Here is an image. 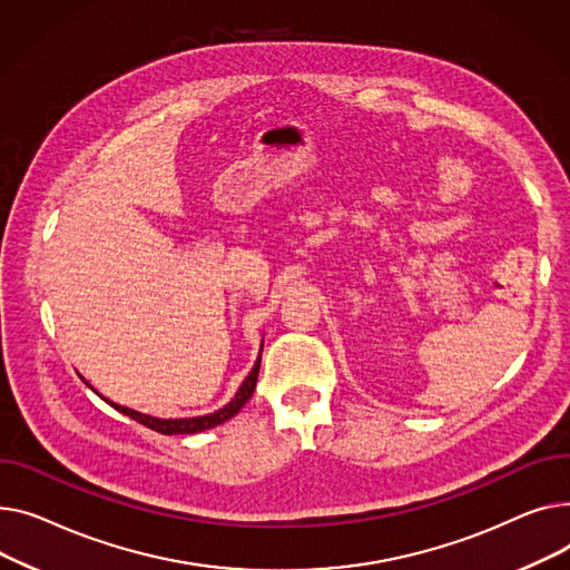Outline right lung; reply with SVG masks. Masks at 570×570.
I'll return each instance as SVG.
<instances>
[{
	"instance_id": "right-lung-1",
	"label": "right lung",
	"mask_w": 570,
	"mask_h": 570,
	"mask_svg": "<svg viewBox=\"0 0 570 570\" xmlns=\"http://www.w3.org/2000/svg\"><path fill=\"white\" fill-rule=\"evenodd\" d=\"M259 361H262V352H259V356H257V361H255V365H253V371H250L248 377L244 380L242 389L237 391V395H234L223 410H218V412H214V414H207V416H195V419H154V416L140 414V412H136V410H128V407L115 405V403H110V405H112L115 410H119L121 414L130 416L132 421H138V423L147 425V428H151V430H156V432H160V434H195V432H203V430H209V428H216V425L225 423L227 419H232L234 414H237V412L248 403L253 391H255V384H257Z\"/></svg>"
}]
</instances>
